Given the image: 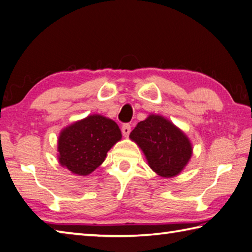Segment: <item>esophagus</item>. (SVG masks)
<instances>
[{
	"label": "esophagus",
	"mask_w": 252,
	"mask_h": 252,
	"mask_svg": "<svg viewBox=\"0 0 252 252\" xmlns=\"http://www.w3.org/2000/svg\"><path fill=\"white\" fill-rule=\"evenodd\" d=\"M130 130H131V126L129 124H124V125H123L122 132H123V135H124L125 137H127L128 135H129Z\"/></svg>",
	"instance_id": "34e87169"
}]
</instances>
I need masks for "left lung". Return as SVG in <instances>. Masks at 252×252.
<instances>
[{
    "label": "left lung",
    "mask_w": 252,
    "mask_h": 252,
    "mask_svg": "<svg viewBox=\"0 0 252 252\" xmlns=\"http://www.w3.org/2000/svg\"><path fill=\"white\" fill-rule=\"evenodd\" d=\"M129 138L145 153L152 171L162 177L178 175L192 156L189 138L161 115L151 114L138 123Z\"/></svg>",
    "instance_id": "left-lung-1"
}]
</instances>
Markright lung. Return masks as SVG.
I'll return each instance as SVG.
<instances>
[{"mask_svg": "<svg viewBox=\"0 0 252 252\" xmlns=\"http://www.w3.org/2000/svg\"><path fill=\"white\" fill-rule=\"evenodd\" d=\"M121 139V129L114 121L99 114L89 115L61 131L59 162L73 174L87 176L104 162L107 151Z\"/></svg>", "mask_w": 252, "mask_h": 252, "instance_id": "obj_1", "label": "right lung"}]
</instances>
